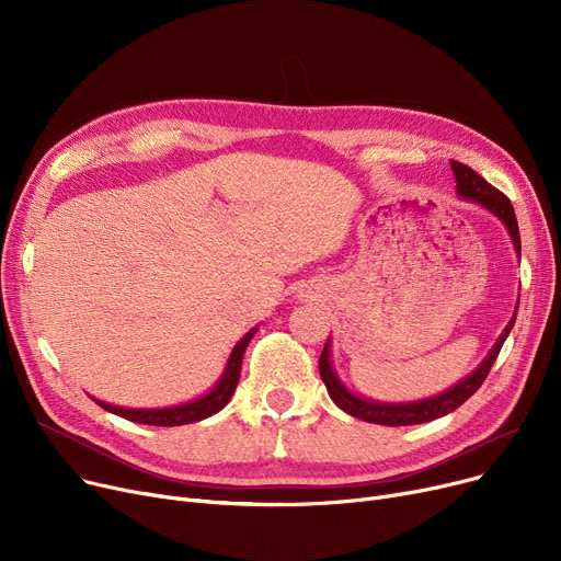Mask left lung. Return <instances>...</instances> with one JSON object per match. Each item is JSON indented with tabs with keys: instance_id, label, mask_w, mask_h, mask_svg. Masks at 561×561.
I'll use <instances>...</instances> for the list:
<instances>
[{
	"instance_id": "1",
	"label": "left lung",
	"mask_w": 561,
	"mask_h": 561,
	"mask_svg": "<svg viewBox=\"0 0 561 561\" xmlns=\"http://www.w3.org/2000/svg\"><path fill=\"white\" fill-rule=\"evenodd\" d=\"M450 168L455 172V182H457V195L461 199H468V202H476L480 206H484V209L489 214H493L500 222L505 225V229L510 231V239L514 243V250L520 259V233H518V222H516V214H514V206L512 202L500 193L497 188H493L486 180H482V176L470 170L468 165L459 163V161H450ZM516 311H518V305H516ZM516 311L512 316V320L507 322V328L503 330V334L497 336L495 345L491 347L489 355L482 359V364L466 375L463 379H459L455 387L446 389L444 393L438 396H432V398H425V400H414V402H377V400H370V398H362L357 393H352L341 377L336 375L334 366H332V355H330V339L325 343V347H322V355L318 359V368H320V377L322 381H325L328 387V393L330 398L343 409L347 411L350 416L355 419H362L366 423H377V425H389V427H400V425H421V423H430L434 419H440V416H448L450 411H455L457 407H461L470 396H473L480 387L482 381L486 379L495 357L500 355V347H503L505 339L510 336L512 328H514V320H516Z\"/></svg>"
}]
</instances>
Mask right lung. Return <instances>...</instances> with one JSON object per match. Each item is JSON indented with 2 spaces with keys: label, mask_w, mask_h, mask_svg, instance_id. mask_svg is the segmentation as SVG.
Returning a JSON list of instances; mask_svg holds the SVG:
<instances>
[{
  "label": "right lung",
  "mask_w": 561,
  "mask_h": 561,
  "mask_svg": "<svg viewBox=\"0 0 561 561\" xmlns=\"http://www.w3.org/2000/svg\"><path fill=\"white\" fill-rule=\"evenodd\" d=\"M256 334V328L250 330L239 343L233 345L231 355L227 359V366L220 375V379L214 385V389L206 391L204 396L184 402V404H174V407H159V409H129V407H117V404H108L102 400H95L102 409L111 411V414L134 421V423H142V425H157V427H174V425H188V423H197L209 419L231 400L236 385H239L241 377V364H243V355L245 347L252 341V336Z\"/></svg>",
  "instance_id": "add662e5"
}]
</instances>
